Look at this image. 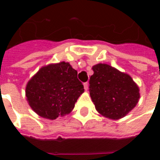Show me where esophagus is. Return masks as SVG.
Masks as SVG:
<instances>
[{"label":"esophagus","mask_w":160,"mask_h":160,"mask_svg":"<svg viewBox=\"0 0 160 160\" xmlns=\"http://www.w3.org/2000/svg\"><path fill=\"white\" fill-rule=\"evenodd\" d=\"M83 85H84V89L87 91V89H88V83H87V82H85Z\"/></svg>","instance_id":"esophagus-1"}]
</instances>
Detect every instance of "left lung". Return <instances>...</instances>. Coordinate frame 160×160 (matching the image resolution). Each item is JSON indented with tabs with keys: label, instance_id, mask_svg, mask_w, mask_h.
I'll return each mask as SVG.
<instances>
[{
	"label": "left lung",
	"instance_id": "8db88e82",
	"mask_svg": "<svg viewBox=\"0 0 160 160\" xmlns=\"http://www.w3.org/2000/svg\"><path fill=\"white\" fill-rule=\"evenodd\" d=\"M89 80L92 100L98 112L118 120L132 111L140 98V89L128 74L104 63L92 67Z\"/></svg>",
	"mask_w": 160,
	"mask_h": 160
}]
</instances>
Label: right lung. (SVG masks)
Here are the masks:
<instances>
[{"label":"right lung","instance_id":"1","mask_svg":"<svg viewBox=\"0 0 160 160\" xmlns=\"http://www.w3.org/2000/svg\"><path fill=\"white\" fill-rule=\"evenodd\" d=\"M77 74L65 62L41 68L26 85V96L31 108L50 120L70 113L84 92Z\"/></svg>","mask_w":160,"mask_h":160}]
</instances>
